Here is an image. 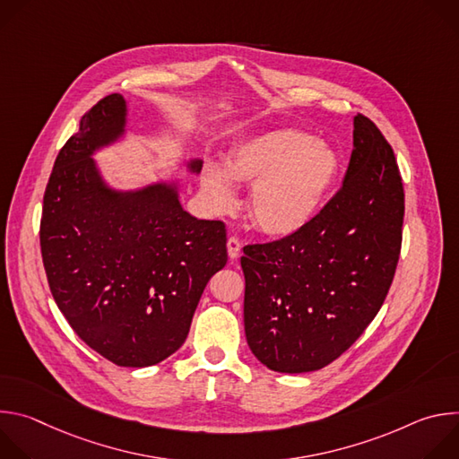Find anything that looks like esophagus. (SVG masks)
<instances>
[{"instance_id":"obj_1","label":"esophagus","mask_w":459,"mask_h":459,"mask_svg":"<svg viewBox=\"0 0 459 459\" xmlns=\"http://www.w3.org/2000/svg\"><path fill=\"white\" fill-rule=\"evenodd\" d=\"M227 252H229V257L230 259H236L239 254H241V243H239V239L238 238H229V241H227Z\"/></svg>"}]
</instances>
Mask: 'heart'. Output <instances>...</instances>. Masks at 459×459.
<instances>
[{
	"instance_id": "b5f03b06",
	"label": "heart",
	"mask_w": 459,
	"mask_h": 459,
	"mask_svg": "<svg viewBox=\"0 0 459 459\" xmlns=\"http://www.w3.org/2000/svg\"><path fill=\"white\" fill-rule=\"evenodd\" d=\"M340 174L338 154L299 128H274L234 145L227 165L207 161L200 186L214 214L238 205L236 183L250 185L248 214L267 236L299 232L321 211Z\"/></svg>"
}]
</instances>
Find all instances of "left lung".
Listing matches in <instances>:
<instances>
[{"mask_svg":"<svg viewBox=\"0 0 459 459\" xmlns=\"http://www.w3.org/2000/svg\"><path fill=\"white\" fill-rule=\"evenodd\" d=\"M343 185L299 232L243 248V321L252 354L276 372L340 358L381 308L402 248L405 194L394 152L354 116Z\"/></svg>","mask_w":459,"mask_h":459,"instance_id":"obj_1","label":"left lung"}]
</instances>
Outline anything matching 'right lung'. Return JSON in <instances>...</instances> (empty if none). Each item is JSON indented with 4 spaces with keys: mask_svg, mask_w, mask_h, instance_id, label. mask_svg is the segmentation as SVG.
Instances as JSON below:
<instances>
[{
    "mask_svg": "<svg viewBox=\"0 0 459 459\" xmlns=\"http://www.w3.org/2000/svg\"><path fill=\"white\" fill-rule=\"evenodd\" d=\"M121 94L98 101L59 151L39 229L50 292L74 333L119 367H151L186 340L209 280L227 264L221 221L179 204V179L121 190L107 183L96 152L126 134ZM204 161L190 158L186 172Z\"/></svg>",
    "mask_w": 459,
    "mask_h": 459,
    "instance_id": "add662e5",
    "label": "right lung"
}]
</instances>
